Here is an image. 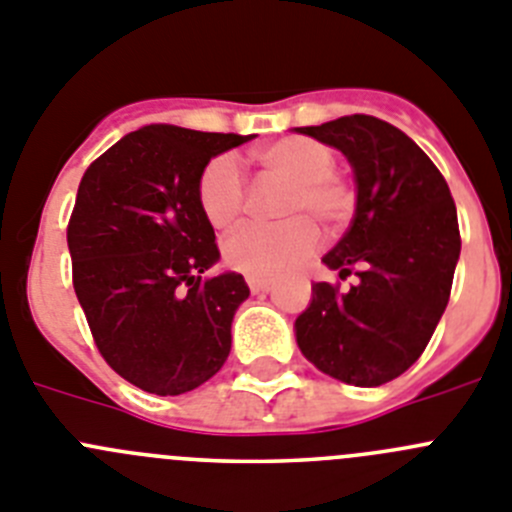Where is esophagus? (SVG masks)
<instances>
[{"mask_svg": "<svg viewBox=\"0 0 512 512\" xmlns=\"http://www.w3.org/2000/svg\"><path fill=\"white\" fill-rule=\"evenodd\" d=\"M247 285H250L252 293H265V290H270L273 280L270 278H247Z\"/></svg>", "mask_w": 512, "mask_h": 512, "instance_id": "1", "label": "esophagus"}]
</instances>
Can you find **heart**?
Returning a JSON list of instances; mask_svg holds the SVG:
<instances>
[{
    "instance_id": "heart-1",
    "label": "heart",
    "mask_w": 512,
    "mask_h": 512,
    "mask_svg": "<svg viewBox=\"0 0 512 512\" xmlns=\"http://www.w3.org/2000/svg\"><path fill=\"white\" fill-rule=\"evenodd\" d=\"M267 176L288 181L278 201V224H245L224 242V260L250 278H278L296 270L319 247V229L339 234L352 222L357 191L336 170V155L326 142L311 137H283L255 153ZM196 199L206 222L229 229L247 204V191L237 163L227 155L211 158L196 183Z\"/></svg>"
}]
</instances>
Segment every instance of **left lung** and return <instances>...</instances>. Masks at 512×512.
<instances>
[{
    "mask_svg": "<svg viewBox=\"0 0 512 512\" xmlns=\"http://www.w3.org/2000/svg\"><path fill=\"white\" fill-rule=\"evenodd\" d=\"M298 132L352 163L357 211L324 262L359 280L347 290L313 285L296 342L326 375L377 388L421 357L449 303L462 250L457 206L441 170L393 124L352 114Z\"/></svg>",
    "mask_w": 512,
    "mask_h": 512,
    "instance_id": "obj_1",
    "label": "left lung"
}]
</instances>
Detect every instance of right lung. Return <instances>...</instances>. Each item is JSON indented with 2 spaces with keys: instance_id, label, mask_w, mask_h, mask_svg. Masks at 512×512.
Returning <instances> with one entry per match:
<instances>
[{
  "instance_id": "1",
  "label": "right lung",
  "mask_w": 512,
  "mask_h": 512,
  "mask_svg": "<svg viewBox=\"0 0 512 512\" xmlns=\"http://www.w3.org/2000/svg\"><path fill=\"white\" fill-rule=\"evenodd\" d=\"M252 135L150 124L86 168L68 219L73 290L99 354L145 393L181 395L222 370L245 278L204 275L214 227L196 199L214 155Z\"/></svg>"
}]
</instances>
